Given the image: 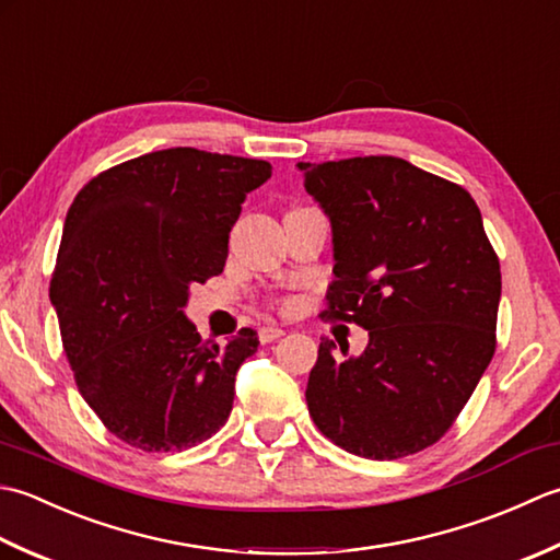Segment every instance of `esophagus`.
Returning a JSON list of instances; mask_svg holds the SVG:
<instances>
[{"label":"esophagus","instance_id":"esophagus-1","mask_svg":"<svg viewBox=\"0 0 560 560\" xmlns=\"http://www.w3.org/2000/svg\"><path fill=\"white\" fill-rule=\"evenodd\" d=\"M280 336H284V330H282L280 326L268 324V326H260V328H258L260 343H272V340H278Z\"/></svg>","mask_w":560,"mask_h":560}]
</instances>
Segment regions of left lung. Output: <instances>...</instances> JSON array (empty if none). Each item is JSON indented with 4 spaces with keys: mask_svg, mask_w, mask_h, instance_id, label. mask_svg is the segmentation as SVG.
Segmentation results:
<instances>
[{
    "mask_svg": "<svg viewBox=\"0 0 560 560\" xmlns=\"http://www.w3.org/2000/svg\"><path fill=\"white\" fill-rule=\"evenodd\" d=\"M296 166L334 234L324 314L370 330L358 358L322 338L306 406L350 454H416L452 428L495 352L500 264L481 210L398 156Z\"/></svg>",
    "mask_w": 560,
    "mask_h": 560,
    "instance_id": "8db88e82",
    "label": "left lung"
}]
</instances>
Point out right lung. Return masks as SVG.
<instances>
[{
	"label": "right lung",
	"instance_id": "1",
	"mask_svg": "<svg viewBox=\"0 0 560 560\" xmlns=\"http://www.w3.org/2000/svg\"><path fill=\"white\" fill-rule=\"evenodd\" d=\"M270 171L260 159L174 147L91 178L67 212L50 280L62 346L79 394L132 447H196L232 413L258 334L210 343L186 304L192 284L224 270L246 192Z\"/></svg>",
	"mask_w": 560,
	"mask_h": 560
}]
</instances>
